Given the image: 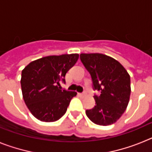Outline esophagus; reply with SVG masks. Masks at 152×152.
Wrapping results in <instances>:
<instances>
[{"mask_svg":"<svg viewBox=\"0 0 152 152\" xmlns=\"http://www.w3.org/2000/svg\"><path fill=\"white\" fill-rule=\"evenodd\" d=\"M78 95L80 96H82V97H84V96H86V94H85V93H79Z\"/></svg>","mask_w":152,"mask_h":152,"instance_id":"1","label":"esophagus"}]
</instances>
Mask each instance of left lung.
Here are the masks:
<instances>
[{
	"label": "left lung",
	"instance_id": "8db88e82",
	"mask_svg": "<svg viewBox=\"0 0 152 152\" xmlns=\"http://www.w3.org/2000/svg\"><path fill=\"white\" fill-rule=\"evenodd\" d=\"M81 62L91 74L96 105L86 110V115L95 124L109 126L116 123L125 112L129 101L130 76L116 59L100 53H82Z\"/></svg>",
	"mask_w": 152,
	"mask_h": 152
}]
</instances>
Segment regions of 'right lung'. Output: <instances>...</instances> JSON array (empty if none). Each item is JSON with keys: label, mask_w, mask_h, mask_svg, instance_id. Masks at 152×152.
I'll return each instance as SVG.
<instances>
[{"label": "right lung", "mask_w": 152, "mask_h": 152, "mask_svg": "<svg viewBox=\"0 0 152 152\" xmlns=\"http://www.w3.org/2000/svg\"><path fill=\"white\" fill-rule=\"evenodd\" d=\"M78 54L50 56L32 61L22 71L21 89L26 107L42 122L57 121L66 113L75 91L61 90L68 70L75 65Z\"/></svg>", "instance_id": "obj_1"}]
</instances>
